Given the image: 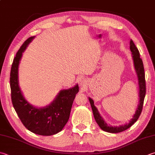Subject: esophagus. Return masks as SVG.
Instances as JSON below:
<instances>
[{
	"label": "esophagus",
	"mask_w": 155,
	"mask_h": 155,
	"mask_svg": "<svg viewBox=\"0 0 155 155\" xmlns=\"http://www.w3.org/2000/svg\"><path fill=\"white\" fill-rule=\"evenodd\" d=\"M84 84V83H82V86H83V85L84 86V84Z\"/></svg>",
	"instance_id": "34e87169"
}]
</instances>
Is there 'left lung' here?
Instances as JSON below:
<instances>
[{
	"mask_svg": "<svg viewBox=\"0 0 155 155\" xmlns=\"http://www.w3.org/2000/svg\"><path fill=\"white\" fill-rule=\"evenodd\" d=\"M130 51H132L133 61H134V68L136 70V74H137L138 80V84H139V104L138 105L137 110H136L135 114L133 116V118L130 121L128 124H126L124 126H120L119 127L117 126H111L107 125L105 121L103 119V117L100 116L97 109L94 105V101L90 97L89 100L90 101L94 117L96 122L97 123L99 126L101 128V130L104 131L110 132V133H119L122 132L123 131H125L126 130L130 128L133 124H134L136 121L138 120V117H140L141 112L142 110V107H143L144 104V99L145 97V94H146V81H145V73H144V65L143 62H142V59L140 58V52L136 48L134 43L132 40H130Z\"/></svg>",
	"mask_w": 155,
	"mask_h": 155,
	"instance_id": "1",
	"label": "left lung"
}]
</instances>
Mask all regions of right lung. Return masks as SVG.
I'll list each match as a JSON object with an SVG mask.
<instances>
[{
    "label": "right lung",
    "mask_w": 155,
    "mask_h": 155,
    "mask_svg": "<svg viewBox=\"0 0 155 155\" xmlns=\"http://www.w3.org/2000/svg\"><path fill=\"white\" fill-rule=\"evenodd\" d=\"M33 38L34 36L30 37L24 42L12 64L10 74L12 104L27 130L38 135L51 136L61 131L68 121L72 103L78 92V85L61 90L53 102L45 107H35L26 101L19 86L18 68L22 53Z\"/></svg>",
    "instance_id": "obj_1"
}]
</instances>
